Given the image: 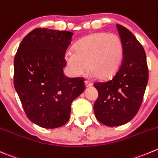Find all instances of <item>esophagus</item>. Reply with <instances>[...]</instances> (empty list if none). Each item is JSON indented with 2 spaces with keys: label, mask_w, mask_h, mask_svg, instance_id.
I'll list each match as a JSON object with an SVG mask.
<instances>
[{
  "label": "esophagus",
  "mask_w": 158,
  "mask_h": 158,
  "mask_svg": "<svg viewBox=\"0 0 158 158\" xmlns=\"http://www.w3.org/2000/svg\"><path fill=\"white\" fill-rule=\"evenodd\" d=\"M85 87H90L93 85V83H92L91 82H89V81L88 80H85Z\"/></svg>",
  "instance_id": "34e87169"
}]
</instances>
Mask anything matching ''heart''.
<instances>
[{"instance_id": "1", "label": "heart", "mask_w": 158, "mask_h": 158, "mask_svg": "<svg viewBox=\"0 0 158 158\" xmlns=\"http://www.w3.org/2000/svg\"><path fill=\"white\" fill-rule=\"evenodd\" d=\"M73 50L67 51L64 59L69 72L75 76L85 74L89 66L93 76L110 78L123 60V43L115 34H92L76 42Z\"/></svg>"}]
</instances>
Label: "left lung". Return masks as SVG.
Instances as JSON below:
<instances>
[{
  "mask_svg": "<svg viewBox=\"0 0 158 158\" xmlns=\"http://www.w3.org/2000/svg\"><path fill=\"white\" fill-rule=\"evenodd\" d=\"M123 46L121 64L113 77L95 82L99 93L95 102V116L102 124L120 126L138 112L148 82L146 53L136 37L123 26L116 24Z\"/></svg>",
  "mask_w": 158,
  "mask_h": 158,
  "instance_id": "8db88e82",
  "label": "left lung"
}]
</instances>
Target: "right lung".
Segmentation results:
<instances>
[{
	"instance_id": "obj_1",
	"label": "right lung",
	"mask_w": 158,
	"mask_h": 158,
	"mask_svg": "<svg viewBox=\"0 0 158 158\" xmlns=\"http://www.w3.org/2000/svg\"><path fill=\"white\" fill-rule=\"evenodd\" d=\"M73 33L36 28L21 41L14 59V85L27 118L53 129L68 122L73 99L85 89L84 79L64 75V56Z\"/></svg>"
}]
</instances>
